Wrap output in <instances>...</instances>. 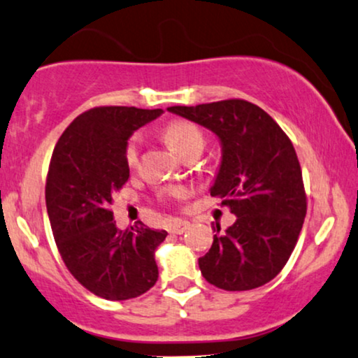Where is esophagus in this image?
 I'll return each mask as SVG.
<instances>
[{
  "label": "esophagus",
  "instance_id": "esophagus-1",
  "mask_svg": "<svg viewBox=\"0 0 358 358\" xmlns=\"http://www.w3.org/2000/svg\"><path fill=\"white\" fill-rule=\"evenodd\" d=\"M188 228H189L188 221L175 220V221H171V223H170V228L169 229H170V233H173V234H183Z\"/></svg>",
  "mask_w": 358,
  "mask_h": 358
}]
</instances>
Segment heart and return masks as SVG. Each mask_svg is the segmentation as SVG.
<instances>
[{
	"label": "heart",
	"instance_id": "heart-1",
	"mask_svg": "<svg viewBox=\"0 0 358 358\" xmlns=\"http://www.w3.org/2000/svg\"><path fill=\"white\" fill-rule=\"evenodd\" d=\"M164 137L166 142L170 143V147L173 148L176 153L185 157L188 155L189 152L200 150L203 145H205V137H203V132L198 129L196 125L192 124L188 120H171L165 125L164 129ZM138 148H140V140L137 135L129 138L127 142L125 150H124V158L125 164L129 166H134L137 164L138 158ZM188 189L185 187H169L162 192V198L165 200H180V198L187 196Z\"/></svg>",
	"mask_w": 358,
	"mask_h": 358
}]
</instances>
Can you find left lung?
<instances>
[{
    "label": "left lung",
    "mask_w": 358,
    "mask_h": 358,
    "mask_svg": "<svg viewBox=\"0 0 358 358\" xmlns=\"http://www.w3.org/2000/svg\"><path fill=\"white\" fill-rule=\"evenodd\" d=\"M170 112L218 135L220 171L211 196L236 221L213 226L201 274L224 291H250L273 280L291 257L307 213V194L291 138L268 112L243 99L173 106Z\"/></svg>",
    "instance_id": "left-lung-1"
}]
</instances>
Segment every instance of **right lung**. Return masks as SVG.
<instances>
[{
    "label": "right lung",
    "mask_w": 358,
    "mask_h": 358,
    "mask_svg": "<svg viewBox=\"0 0 358 358\" xmlns=\"http://www.w3.org/2000/svg\"><path fill=\"white\" fill-rule=\"evenodd\" d=\"M160 114L162 108H89L54 147L46 206L59 255L69 273L103 299H134L158 279L155 250L169 233L143 223L122 231L110 205L129 180L127 140Z\"/></svg>",
    "instance_id": "add662e5"
}]
</instances>
